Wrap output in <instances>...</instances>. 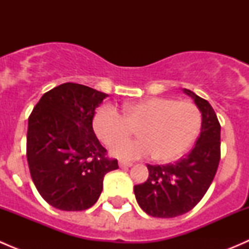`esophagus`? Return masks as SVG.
I'll list each match as a JSON object with an SVG mask.
<instances>
[{"label": "esophagus", "mask_w": 249, "mask_h": 249, "mask_svg": "<svg viewBox=\"0 0 249 249\" xmlns=\"http://www.w3.org/2000/svg\"><path fill=\"white\" fill-rule=\"evenodd\" d=\"M132 162H125V161H119V167L122 169H125V167H131Z\"/></svg>", "instance_id": "esophagus-1"}]
</instances>
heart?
I'll list each match as a JSON object with an SVG mask.
<instances>
[{
	"label": "heart",
	"mask_w": 249,
	"mask_h": 249,
	"mask_svg": "<svg viewBox=\"0 0 249 249\" xmlns=\"http://www.w3.org/2000/svg\"><path fill=\"white\" fill-rule=\"evenodd\" d=\"M95 134L110 145V153L122 160H136L153 155L158 161H172L182 157L201 129V113L190 102L170 97H147L127 104L123 115L114 107L104 106L92 120ZM137 127L136 141H123ZM122 140L123 142H119Z\"/></svg>",
	"instance_id": "b5f03b06"
}]
</instances>
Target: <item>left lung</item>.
Masks as SVG:
<instances>
[{"instance_id":"1","label":"left lung","mask_w":249,"mask_h":249,"mask_svg":"<svg viewBox=\"0 0 249 249\" xmlns=\"http://www.w3.org/2000/svg\"><path fill=\"white\" fill-rule=\"evenodd\" d=\"M183 92L201 112V132L189 154L175 164L147 165L149 176L134 187L140 207L157 218H173L189 212L210 188L220 160V124L208 101L192 90Z\"/></svg>"}]
</instances>
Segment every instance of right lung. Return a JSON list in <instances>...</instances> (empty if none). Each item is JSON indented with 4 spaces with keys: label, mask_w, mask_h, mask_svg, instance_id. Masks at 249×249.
Here are the masks:
<instances>
[{
    "label": "right lung",
    "mask_w": 249,
    "mask_h": 249,
    "mask_svg": "<svg viewBox=\"0 0 249 249\" xmlns=\"http://www.w3.org/2000/svg\"><path fill=\"white\" fill-rule=\"evenodd\" d=\"M108 96L92 88L64 83L46 92L29 117L26 157L37 190L53 207L83 211L95 205L117 159L95 136V109Z\"/></svg>",
    "instance_id": "add662e5"
}]
</instances>
